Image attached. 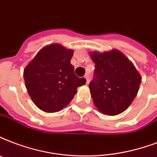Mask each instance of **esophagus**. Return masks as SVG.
Returning <instances> with one entry per match:
<instances>
[{
	"instance_id": "obj_1",
	"label": "esophagus",
	"mask_w": 157,
	"mask_h": 157,
	"mask_svg": "<svg viewBox=\"0 0 157 157\" xmlns=\"http://www.w3.org/2000/svg\"><path fill=\"white\" fill-rule=\"evenodd\" d=\"M85 78L86 80V85H88L90 82V76H88V75H86V76H85Z\"/></svg>"
}]
</instances>
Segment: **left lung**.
<instances>
[{"label":"left lung","mask_w":157,"mask_h":157,"mask_svg":"<svg viewBox=\"0 0 157 157\" xmlns=\"http://www.w3.org/2000/svg\"><path fill=\"white\" fill-rule=\"evenodd\" d=\"M90 57L95 64L94 79L89 84L94 105L107 115L123 113L137 95L141 75L118 50L90 52Z\"/></svg>","instance_id":"1"}]
</instances>
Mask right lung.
Returning <instances> with one entry per match:
<instances>
[{
	"label": "right lung",
	"instance_id": "add662e5",
	"mask_svg": "<svg viewBox=\"0 0 157 157\" xmlns=\"http://www.w3.org/2000/svg\"><path fill=\"white\" fill-rule=\"evenodd\" d=\"M73 50L61 44L44 47L24 70V78L29 96L37 107L47 113L65 108L86 84L74 72L71 64Z\"/></svg>",
	"mask_w": 157,
	"mask_h": 157
}]
</instances>
